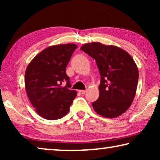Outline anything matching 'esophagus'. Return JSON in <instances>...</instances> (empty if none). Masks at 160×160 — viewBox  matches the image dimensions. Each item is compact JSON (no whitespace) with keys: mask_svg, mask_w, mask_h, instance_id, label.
Instances as JSON below:
<instances>
[{"mask_svg":"<svg viewBox=\"0 0 160 160\" xmlns=\"http://www.w3.org/2000/svg\"><path fill=\"white\" fill-rule=\"evenodd\" d=\"M86 90H79V92L82 94V95H84L85 93H86Z\"/></svg>","mask_w":160,"mask_h":160,"instance_id":"34e87169","label":"esophagus"}]
</instances>
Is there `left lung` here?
Returning a JSON list of instances; mask_svg holds the SVG:
<instances>
[{
	"label": "left lung",
	"mask_w": 160,
	"mask_h": 160,
	"mask_svg": "<svg viewBox=\"0 0 160 160\" xmlns=\"http://www.w3.org/2000/svg\"><path fill=\"white\" fill-rule=\"evenodd\" d=\"M81 49L94 58L99 69V98L92 103L94 110L106 118L119 117L134 100L138 68L128 52L113 45L100 42L84 43Z\"/></svg>",
	"instance_id": "1"
}]
</instances>
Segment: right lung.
<instances>
[{"label": "right lung", "instance_id": "right-lung-1", "mask_svg": "<svg viewBox=\"0 0 160 160\" xmlns=\"http://www.w3.org/2000/svg\"><path fill=\"white\" fill-rule=\"evenodd\" d=\"M77 48L74 43L58 44L46 48L28 64L25 73V87L35 111L48 120L60 119L67 114L77 95L69 89L70 78L66 66ZM65 80L66 87L61 86Z\"/></svg>", "mask_w": 160, "mask_h": 160}]
</instances>
